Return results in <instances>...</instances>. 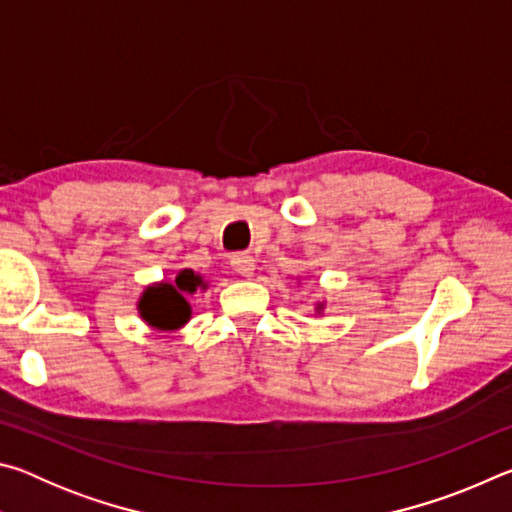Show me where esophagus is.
Returning <instances> with one entry per match:
<instances>
[{
	"instance_id": "34e87169",
	"label": "esophagus",
	"mask_w": 512,
	"mask_h": 512,
	"mask_svg": "<svg viewBox=\"0 0 512 512\" xmlns=\"http://www.w3.org/2000/svg\"><path fill=\"white\" fill-rule=\"evenodd\" d=\"M230 264L237 273L246 275V277H250L255 271V259H253V255H248V253H235L230 259Z\"/></svg>"
}]
</instances>
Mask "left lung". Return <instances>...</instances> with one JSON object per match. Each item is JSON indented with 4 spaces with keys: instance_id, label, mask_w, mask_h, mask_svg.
Listing matches in <instances>:
<instances>
[{
    "instance_id": "left-lung-1",
    "label": "left lung",
    "mask_w": 512,
    "mask_h": 512,
    "mask_svg": "<svg viewBox=\"0 0 512 512\" xmlns=\"http://www.w3.org/2000/svg\"><path fill=\"white\" fill-rule=\"evenodd\" d=\"M320 307H323V305H318V309H320Z\"/></svg>"
}]
</instances>
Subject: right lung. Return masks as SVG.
I'll use <instances>...</instances> for the list:
<instances>
[{"label":"right lung","instance_id":"add662e5","mask_svg":"<svg viewBox=\"0 0 512 512\" xmlns=\"http://www.w3.org/2000/svg\"><path fill=\"white\" fill-rule=\"evenodd\" d=\"M205 287L207 284L201 275L194 273L192 268H185L173 282L146 287L140 302H137V309H140V316L146 320V325L169 332V329H178L187 323L189 316H192L187 296Z\"/></svg>","mask_w":512,"mask_h":512}]
</instances>
